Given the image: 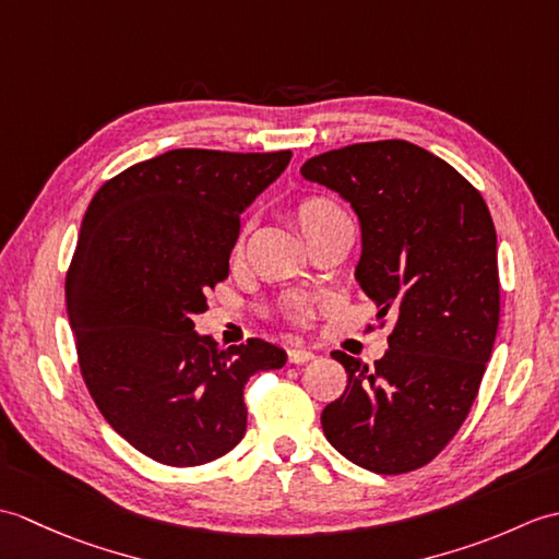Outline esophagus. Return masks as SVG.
I'll return each mask as SVG.
<instances>
[{
    "mask_svg": "<svg viewBox=\"0 0 559 559\" xmlns=\"http://www.w3.org/2000/svg\"><path fill=\"white\" fill-rule=\"evenodd\" d=\"M312 358H314V353H312V350H307V348H290V350H288V360H290V362H295V365L310 362Z\"/></svg>",
    "mask_w": 559,
    "mask_h": 559,
    "instance_id": "obj_1",
    "label": "esophagus"
}]
</instances>
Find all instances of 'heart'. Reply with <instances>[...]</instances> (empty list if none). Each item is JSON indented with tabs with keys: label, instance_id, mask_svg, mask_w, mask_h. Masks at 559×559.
<instances>
[{
	"label": "heart",
	"instance_id": "heart-1",
	"mask_svg": "<svg viewBox=\"0 0 559 559\" xmlns=\"http://www.w3.org/2000/svg\"><path fill=\"white\" fill-rule=\"evenodd\" d=\"M336 213H341V211H338L334 201H329L324 197H310V199L300 201V206H298V211H295V216H298L302 233H307V230H312L317 223H322L329 216H336Z\"/></svg>",
	"mask_w": 559,
	"mask_h": 559
}]
</instances>
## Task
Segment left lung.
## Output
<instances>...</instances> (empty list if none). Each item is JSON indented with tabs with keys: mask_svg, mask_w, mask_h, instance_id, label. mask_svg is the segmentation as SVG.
I'll list each match as a JSON object with an SVG mask.
<instances>
[{
	"mask_svg": "<svg viewBox=\"0 0 559 559\" xmlns=\"http://www.w3.org/2000/svg\"><path fill=\"white\" fill-rule=\"evenodd\" d=\"M300 175L346 199L360 221L355 281L394 319L374 367L348 372L322 411L338 454L382 476L430 463L476 401L500 324L497 235L480 192L411 141H370L307 160Z\"/></svg>",
	"mask_w": 559,
	"mask_h": 559,
	"instance_id": "1",
	"label": "left lung"
}]
</instances>
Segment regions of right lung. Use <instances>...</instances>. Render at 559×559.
<instances>
[{"instance_id":"add662e5","label":"right lung","mask_w":559,"mask_h":559,"mask_svg":"<svg viewBox=\"0 0 559 559\" xmlns=\"http://www.w3.org/2000/svg\"><path fill=\"white\" fill-rule=\"evenodd\" d=\"M290 151L175 148L105 182L81 223L67 312L83 382L112 430L165 466H201L245 437L247 379L288 355L194 331L228 278L240 216Z\"/></svg>"}]
</instances>
